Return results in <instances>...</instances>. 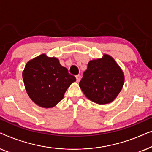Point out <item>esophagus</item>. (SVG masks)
I'll use <instances>...</instances> for the list:
<instances>
[{
    "instance_id": "34e87169",
    "label": "esophagus",
    "mask_w": 152,
    "mask_h": 152,
    "mask_svg": "<svg viewBox=\"0 0 152 152\" xmlns=\"http://www.w3.org/2000/svg\"><path fill=\"white\" fill-rule=\"evenodd\" d=\"M76 77V80H77V82H80V80H81V75H77L75 76Z\"/></svg>"
}]
</instances>
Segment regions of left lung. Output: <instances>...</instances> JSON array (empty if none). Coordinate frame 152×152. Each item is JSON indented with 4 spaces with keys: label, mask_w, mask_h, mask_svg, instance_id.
I'll return each instance as SVG.
<instances>
[{
    "label": "left lung",
    "mask_w": 152,
    "mask_h": 152,
    "mask_svg": "<svg viewBox=\"0 0 152 152\" xmlns=\"http://www.w3.org/2000/svg\"><path fill=\"white\" fill-rule=\"evenodd\" d=\"M124 77L121 68L109 55L89 61L80 82L86 97L99 104L113 102L122 90Z\"/></svg>",
    "instance_id": "1"
}]
</instances>
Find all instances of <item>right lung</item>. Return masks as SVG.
<instances>
[{"instance_id":"add662e5","label":"right lung","mask_w":152,"mask_h":152,"mask_svg":"<svg viewBox=\"0 0 152 152\" xmlns=\"http://www.w3.org/2000/svg\"><path fill=\"white\" fill-rule=\"evenodd\" d=\"M23 79L29 97L43 108L55 107L63 99L64 93L76 81L57 58L41 55L30 60L23 72Z\"/></svg>"}]
</instances>
